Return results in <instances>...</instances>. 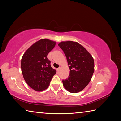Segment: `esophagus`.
Returning <instances> with one entry per match:
<instances>
[{"instance_id": "1", "label": "esophagus", "mask_w": 121, "mask_h": 121, "mask_svg": "<svg viewBox=\"0 0 121 121\" xmlns=\"http://www.w3.org/2000/svg\"><path fill=\"white\" fill-rule=\"evenodd\" d=\"M60 69H61V68H60V67H59V68H58L57 69V70H58V71H60Z\"/></svg>"}]
</instances>
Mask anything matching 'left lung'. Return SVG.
<instances>
[{
	"mask_svg": "<svg viewBox=\"0 0 121 121\" xmlns=\"http://www.w3.org/2000/svg\"><path fill=\"white\" fill-rule=\"evenodd\" d=\"M67 57L69 69L68 79L63 80L65 88L76 93L83 90L90 82L94 71V61L90 53L81 44L72 41L58 44Z\"/></svg>",
	"mask_w": 121,
	"mask_h": 121,
	"instance_id": "1",
	"label": "left lung"
}]
</instances>
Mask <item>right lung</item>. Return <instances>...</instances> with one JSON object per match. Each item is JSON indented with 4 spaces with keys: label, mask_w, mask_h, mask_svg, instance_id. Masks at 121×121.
<instances>
[{
    "label": "right lung",
    "mask_w": 121,
    "mask_h": 121,
    "mask_svg": "<svg viewBox=\"0 0 121 121\" xmlns=\"http://www.w3.org/2000/svg\"><path fill=\"white\" fill-rule=\"evenodd\" d=\"M56 42L48 39L36 42L26 51L21 60L22 73L31 88L37 91L46 89L56 71L51 67L47 56Z\"/></svg>",
    "instance_id": "obj_1"
}]
</instances>
